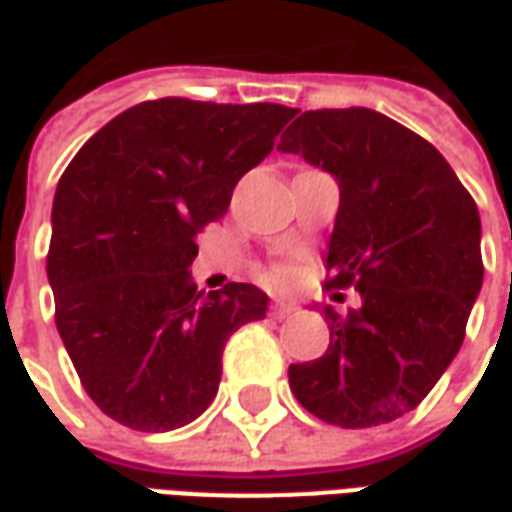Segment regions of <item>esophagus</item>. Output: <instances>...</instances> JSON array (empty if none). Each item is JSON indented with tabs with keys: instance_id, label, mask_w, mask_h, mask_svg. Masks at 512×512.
Masks as SVG:
<instances>
[{
	"instance_id": "34e87169",
	"label": "esophagus",
	"mask_w": 512,
	"mask_h": 512,
	"mask_svg": "<svg viewBox=\"0 0 512 512\" xmlns=\"http://www.w3.org/2000/svg\"><path fill=\"white\" fill-rule=\"evenodd\" d=\"M297 311L295 303H289V300H273L270 303V317H275V320H286V317H292Z\"/></svg>"
}]
</instances>
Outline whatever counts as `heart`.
Wrapping results in <instances>:
<instances>
[{
	"label": "heart",
	"instance_id": "obj_1",
	"mask_svg": "<svg viewBox=\"0 0 512 512\" xmlns=\"http://www.w3.org/2000/svg\"><path fill=\"white\" fill-rule=\"evenodd\" d=\"M284 278H286L284 267H275L273 273H270V281H284Z\"/></svg>",
	"mask_w": 512,
	"mask_h": 512
}]
</instances>
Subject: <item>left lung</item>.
Listing matches in <instances>:
<instances>
[{
	"mask_svg": "<svg viewBox=\"0 0 512 512\" xmlns=\"http://www.w3.org/2000/svg\"><path fill=\"white\" fill-rule=\"evenodd\" d=\"M278 151L339 184L325 286L361 308L325 320L322 358L289 366L297 402L339 427H375L416 408L458 355L482 286L480 212L424 137L366 107L308 110Z\"/></svg>",
	"mask_w": 512,
	"mask_h": 512,
	"instance_id": "left-lung-1",
	"label": "left lung"
}]
</instances>
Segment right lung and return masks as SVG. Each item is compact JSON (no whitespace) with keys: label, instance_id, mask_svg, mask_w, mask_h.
I'll return each mask as SVG.
<instances>
[{"label":"right lung","instance_id":"obj_1","mask_svg":"<svg viewBox=\"0 0 512 512\" xmlns=\"http://www.w3.org/2000/svg\"><path fill=\"white\" fill-rule=\"evenodd\" d=\"M295 115L284 104L159 99L90 137L60 176L46 273L54 320L90 400L115 422L165 433L215 400L223 347L264 320L253 284L198 292L195 237Z\"/></svg>","mask_w":512,"mask_h":512}]
</instances>
